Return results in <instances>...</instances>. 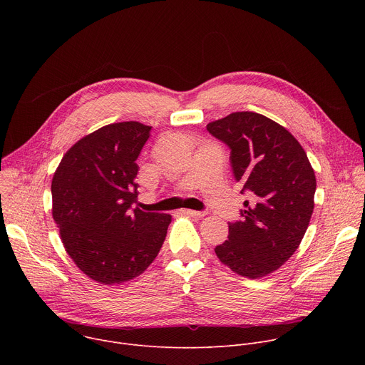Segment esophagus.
I'll return each instance as SVG.
<instances>
[{"mask_svg":"<svg viewBox=\"0 0 365 365\" xmlns=\"http://www.w3.org/2000/svg\"><path fill=\"white\" fill-rule=\"evenodd\" d=\"M185 215L187 217H193V218H203L206 214L205 212H199V211H192V210H183L182 211Z\"/></svg>","mask_w":365,"mask_h":365,"instance_id":"34e87169","label":"esophagus"}]
</instances>
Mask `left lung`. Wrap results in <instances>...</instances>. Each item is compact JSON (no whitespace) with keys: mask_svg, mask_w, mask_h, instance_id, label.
I'll return each mask as SVG.
<instances>
[{"mask_svg":"<svg viewBox=\"0 0 365 365\" xmlns=\"http://www.w3.org/2000/svg\"><path fill=\"white\" fill-rule=\"evenodd\" d=\"M206 130L231 148L235 180L250 193L242 220L228 224V240L215 254L240 276L264 277L300 245L315 206V172L300 143L262 114L232 113Z\"/></svg>","mask_w":365,"mask_h":365,"instance_id":"8db88e82","label":"left lung"}]
</instances>
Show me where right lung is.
<instances>
[{
    "mask_svg": "<svg viewBox=\"0 0 365 365\" xmlns=\"http://www.w3.org/2000/svg\"><path fill=\"white\" fill-rule=\"evenodd\" d=\"M151 127L114 123L76 141L51 180V214L76 267L101 284H120L158 257L172 222L137 202L138 154Z\"/></svg>",
    "mask_w": 365,
    "mask_h": 365,
    "instance_id": "obj_1",
    "label": "right lung"
}]
</instances>
